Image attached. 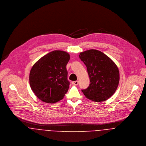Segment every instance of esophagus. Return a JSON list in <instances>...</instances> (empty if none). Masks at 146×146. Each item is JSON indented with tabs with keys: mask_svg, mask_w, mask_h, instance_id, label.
Listing matches in <instances>:
<instances>
[{
	"mask_svg": "<svg viewBox=\"0 0 146 146\" xmlns=\"http://www.w3.org/2000/svg\"><path fill=\"white\" fill-rule=\"evenodd\" d=\"M72 83L73 84H74V85H76V86H77V85L78 84V81H73V82H72Z\"/></svg>",
	"mask_w": 146,
	"mask_h": 146,
	"instance_id": "esophagus-1",
	"label": "esophagus"
}]
</instances>
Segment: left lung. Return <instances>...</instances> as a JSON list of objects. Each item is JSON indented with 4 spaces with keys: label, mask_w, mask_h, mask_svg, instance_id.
<instances>
[{
    "label": "left lung",
    "mask_w": 146,
    "mask_h": 146,
    "mask_svg": "<svg viewBox=\"0 0 146 146\" xmlns=\"http://www.w3.org/2000/svg\"><path fill=\"white\" fill-rule=\"evenodd\" d=\"M79 57L87 67L90 84L82 92L95 102L105 101L116 91L120 80L119 71L113 61L102 52L91 49Z\"/></svg>",
    "instance_id": "obj_1"
}]
</instances>
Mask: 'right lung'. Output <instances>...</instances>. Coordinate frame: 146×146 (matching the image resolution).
Listing matches in <instances>:
<instances>
[{"instance_id": "right-lung-1", "label": "right lung", "mask_w": 146, "mask_h": 146, "mask_svg": "<svg viewBox=\"0 0 146 146\" xmlns=\"http://www.w3.org/2000/svg\"><path fill=\"white\" fill-rule=\"evenodd\" d=\"M69 54L54 50L40 58L30 73V84L35 95L44 102L54 104L62 100L69 87L66 65Z\"/></svg>"}]
</instances>
